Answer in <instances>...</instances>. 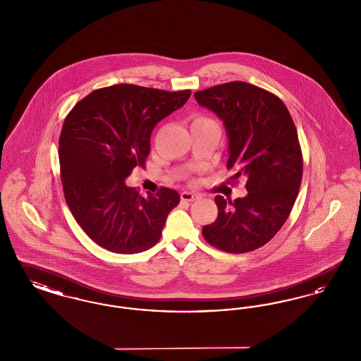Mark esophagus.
Segmentation results:
<instances>
[{
    "mask_svg": "<svg viewBox=\"0 0 361 361\" xmlns=\"http://www.w3.org/2000/svg\"><path fill=\"white\" fill-rule=\"evenodd\" d=\"M196 197H197V195H195L192 192H183L181 193V200H184V202H193Z\"/></svg>",
    "mask_w": 361,
    "mask_h": 361,
    "instance_id": "obj_1",
    "label": "esophagus"
}]
</instances>
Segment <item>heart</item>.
<instances>
[{
    "label": "heart",
    "instance_id": "obj_1",
    "mask_svg": "<svg viewBox=\"0 0 361 361\" xmlns=\"http://www.w3.org/2000/svg\"><path fill=\"white\" fill-rule=\"evenodd\" d=\"M211 119H208V118H204V116H196L193 121H192V126L193 124H200V123H209Z\"/></svg>",
    "mask_w": 361,
    "mask_h": 361
}]
</instances>
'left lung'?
Masks as SVG:
<instances>
[{"mask_svg": "<svg viewBox=\"0 0 361 361\" xmlns=\"http://www.w3.org/2000/svg\"><path fill=\"white\" fill-rule=\"evenodd\" d=\"M215 112L228 137L227 169L246 178L245 197L218 195V218L203 227L204 240L227 253H247L272 240L299 193L303 157L284 103L258 86L233 81L195 93Z\"/></svg>", "mask_w": 361, "mask_h": 361, "instance_id": "obj_1", "label": "left lung"}]
</instances>
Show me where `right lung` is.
Listing matches in <instances>:
<instances>
[{
    "instance_id": "obj_1",
    "label": "right lung",
    "mask_w": 361,
    "mask_h": 361,
    "mask_svg": "<svg viewBox=\"0 0 361 361\" xmlns=\"http://www.w3.org/2000/svg\"><path fill=\"white\" fill-rule=\"evenodd\" d=\"M189 96L188 89L121 84L93 90L66 116L59 137L63 195L77 224L104 249L134 255L161 238L180 195L162 187L143 197L124 181L145 168L155 124Z\"/></svg>"
}]
</instances>
